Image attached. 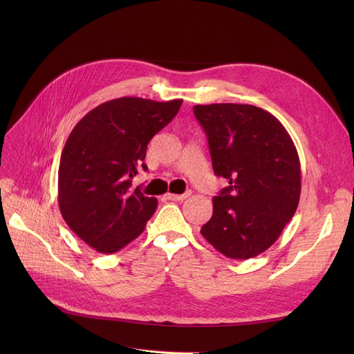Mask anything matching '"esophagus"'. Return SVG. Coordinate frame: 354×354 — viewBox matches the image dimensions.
Here are the masks:
<instances>
[{
    "label": "esophagus",
    "mask_w": 354,
    "mask_h": 354,
    "mask_svg": "<svg viewBox=\"0 0 354 354\" xmlns=\"http://www.w3.org/2000/svg\"><path fill=\"white\" fill-rule=\"evenodd\" d=\"M188 196H191V191H187L182 195H176V194H166L165 195V198L169 199V201H183V199H187Z\"/></svg>",
    "instance_id": "1"
}]
</instances>
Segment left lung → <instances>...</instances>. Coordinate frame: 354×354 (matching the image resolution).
<instances>
[{
  "label": "left lung",
  "mask_w": 354,
  "mask_h": 354,
  "mask_svg": "<svg viewBox=\"0 0 354 354\" xmlns=\"http://www.w3.org/2000/svg\"><path fill=\"white\" fill-rule=\"evenodd\" d=\"M205 130L212 167L230 187L214 196L211 219L201 228L208 243L232 259L268 250L299 207L301 171L284 126L251 104L194 106Z\"/></svg>",
  "instance_id": "obj_1"
}]
</instances>
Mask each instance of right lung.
<instances>
[{
  "label": "right lung",
  "instance_id": "right-lung-1",
  "mask_svg": "<svg viewBox=\"0 0 354 354\" xmlns=\"http://www.w3.org/2000/svg\"><path fill=\"white\" fill-rule=\"evenodd\" d=\"M180 99L120 97L102 103L74 126L59 166V207L70 230L87 245L113 254L138 238L158 199L132 188L147 171V143L169 123Z\"/></svg>",
  "mask_w": 354,
  "mask_h": 354
}]
</instances>
